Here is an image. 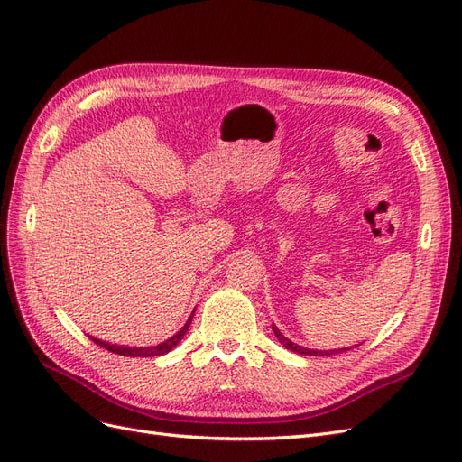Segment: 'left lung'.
Here are the masks:
<instances>
[{
  "label": "left lung",
  "instance_id": "8db88e82",
  "mask_svg": "<svg viewBox=\"0 0 462 462\" xmlns=\"http://www.w3.org/2000/svg\"><path fill=\"white\" fill-rule=\"evenodd\" d=\"M273 331H274V336H276V339H279L288 350H291V353H298V355H305V356H331V355H337V353H345V350H350V348H334V350H312V348H305V346H301V345H298V343H293V341H290L288 337H284L282 334H281V329L276 328L274 324H273Z\"/></svg>",
  "mask_w": 462,
  "mask_h": 462
}]
</instances>
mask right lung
<instances>
[{"label": "right lung", "mask_w": 462, "mask_h": 462, "mask_svg": "<svg viewBox=\"0 0 462 462\" xmlns=\"http://www.w3.org/2000/svg\"><path fill=\"white\" fill-rule=\"evenodd\" d=\"M193 312H195V310H193ZM191 320H193V315L188 319V322H186V324H183V328L178 331V334H174L171 339L162 341V343H159V345H155V346H123V345H112V343L100 341V339H97V337H90V339L95 341L97 345H100L102 348L109 350V353H116V355H119V356L152 358V356H161V355H167V353H171V350H172V348L181 341V337L186 336V331H188V328H189Z\"/></svg>", "instance_id": "add662e5"}]
</instances>
